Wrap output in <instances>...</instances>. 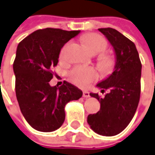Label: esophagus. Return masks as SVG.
Listing matches in <instances>:
<instances>
[{"instance_id": "obj_1", "label": "esophagus", "mask_w": 155, "mask_h": 155, "mask_svg": "<svg viewBox=\"0 0 155 155\" xmlns=\"http://www.w3.org/2000/svg\"><path fill=\"white\" fill-rule=\"evenodd\" d=\"M83 97H90V93L88 92V91H83Z\"/></svg>"}]
</instances>
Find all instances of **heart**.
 Segmentation results:
<instances>
[{"label": "heart", "mask_w": 155, "mask_h": 155, "mask_svg": "<svg viewBox=\"0 0 155 155\" xmlns=\"http://www.w3.org/2000/svg\"><path fill=\"white\" fill-rule=\"evenodd\" d=\"M84 41L86 43L87 48L89 49V51L93 54L102 53L108 47V42L106 39L98 34L91 33L86 35L84 37ZM68 46L69 44H66L62 48L60 52V58L62 59L64 58ZM98 60L104 69H109L113 66V58L110 56L102 54L99 56ZM69 77L74 84L81 87H86L89 84H91V82L97 79L98 74L93 68L76 66L69 72Z\"/></svg>", "instance_id": "obj_1"}]
</instances>
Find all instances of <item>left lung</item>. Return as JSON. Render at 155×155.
I'll return each instance as SVG.
<instances>
[{"instance_id":"1","label":"left lung","mask_w":155,"mask_h":155,"mask_svg":"<svg viewBox=\"0 0 155 155\" xmlns=\"http://www.w3.org/2000/svg\"><path fill=\"white\" fill-rule=\"evenodd\" d=\"M113 46L116 64L114 71L97 86L104 97L90 93L101 104L97 113L89 114L87 123L96 133L102 136L117 135L129 125L138 106L141 93L142 64L135 44L112 28L98 29Z\"/></svg>"}]
</instances>
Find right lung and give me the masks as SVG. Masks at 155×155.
<instances>
[{
  "mask_svg": "<svg viewBox=\"0 0 155 155\" xmlns=\"http://www.w3.org/2000/svg\"><path fill=\"white\" fill-rule=\"evenodd\" d=\"M79 33L53 28L38 29L18 46L13 62L16 97L25 120L39 131L58 129L65 119L66 104L82 97L80 89L65 81L59 87L49 84L61 48Z\"/></svg>",
  "mask_w": 155,
  "mask_h": 155,
  "instance_id": "1",
  "label": "right lung"
}]
</instances>
